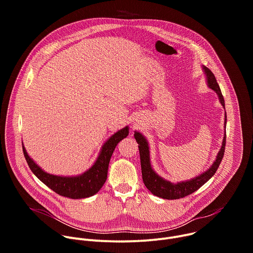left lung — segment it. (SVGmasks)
Listing matches in <instances>:
<instances>
[{"mask_svg": "<svg viewBox=\"0 0 253 253\" xmlns=\"http://www.w3.org/2000/svg\"><path fill=\"white\" fill-rule=\"evenodd\" d=\"M205 75L207 78V83L208 86L217 93L220 103L224 107V98L222 96L221 90L219 88V85L217 84V81L215 79L214 74L212 72L207 68L203 67ZM226 124V112H225V122ZM226 127V125L224 126ZM134 137L139 144V153H140V161H141V170H142V179L143 182L147 187V189L155 196L161 197L163 199H179V198H183L196 190H198L203 184H205L208 180L215 174V172L217 171L223 155H224V150H225V144H226V134L223 137V142H222V146L220 148V151L218 152L217 157H216V160L212 164V166L204 173L199 175L198 177H195L194 179L189 180V181H184V182H179L177 184L171 183L167 180H164L162 177L158 176L154 170L151 167L150 164V157H149V147H148V143L146 139L142 136L141 133L135 132Z\"/></svg>", "mask_w": 253, "mask_h": 253, "instance_id": "1", "label": "left lung"}]
</instances>
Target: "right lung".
Returning a JSON list of instances; mask_svg holds the SVG:
<instances>
[{
  "instance_id": "right-lung-1",
  "label": "right lung",
  "mask_w": 253,
  "mask_h": 253,
  "mask_svg": "<svg viewBox=\"0 0 253 253\" xmlns=\"http://www.w3.org/2000/svg\"><path fill=\"white\" fill-rule=\"evenodd\" d=\"M128 133L129 129L128 127H125L112 135L103 145L95 164L84 174L76 177H62L48 174L29 157L24 145L23 152L32 172L50 189L64 197L81 199L96 194L102 188L107 179L108 166H109L111 156L117 144L122 139L126 138Z\"/></svg>"
}]
</instances>
